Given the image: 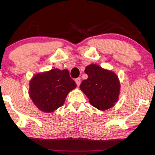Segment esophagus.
Here are the masks:
<instances>
[{"label": "esophagus", "mask_w": 155, "mask_h": 155, "mask_svg": "<svg viewBox=\"0 0 155 155\" xmlns=\"http://www.w3.org/2000/svg\"><path fill=\"white\" fill-rule=\"evenodd\" d=\"M75 82H76V83H77V85L78 86H79V85L81 84V78H76V79H75Z\"/></svg>", "instance_id": "esophagus-1"}]
</instances>
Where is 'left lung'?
I'll list each match as a JSON object with an SVG mask.
<instances>
[{"label":"left lung","mask_w":155,"mask_h":155,"mask_svg":"<svg viewBox=\"0 0 155 155\" xmlns=\"http://www.w3.org/2000/svg\"><path fill=\"white\" fill-rule=\"evenodd\" d=\"M85 72L88 78L82 81L80 89L89 98L90 103L101 111L114 107L118 101L120 91L117 74L94 64L86 66Z\"/></svg>","instance_id":"left-lung-1"}]
</instances>
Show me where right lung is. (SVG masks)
<instances>
[{
    "label": "right lung",
    "mask_w": 155,
    "mask_h": 155,
    "mask_svg": "<svg viewBox=\"0 0 155 155\" xmlns=\"http://www.w3.org/2000/svg\"><path fill=\"white\" fill-rule=\"evenodd\" d=\"M76 87L68 70L54 68L33 76L29 81L28 94L39 110L52 113L64 104L68 93Z\"/></svg>",
    "instance_id": "obj_1"
}]
</instances>
